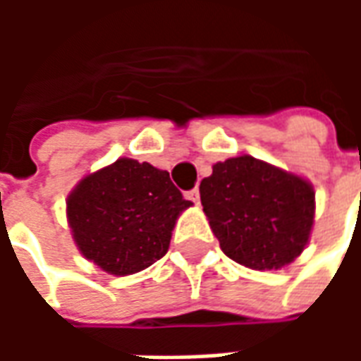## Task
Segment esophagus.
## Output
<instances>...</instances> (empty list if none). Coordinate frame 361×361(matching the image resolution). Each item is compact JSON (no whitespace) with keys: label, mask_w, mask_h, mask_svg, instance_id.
I'll return each instance as SVG.
<instances>
[{"label":"esophagus","mask_w":361,"mask_h":361,"mask_svg":"<svg viewBox=\"0 0 361 361\" xmlns=\"http://www.w3.org/2000/svg\"><path fill=\"white\" fill-rule=\"evenodd\" d=\"M185 199L188 201H193V203H199V199H201V195H199V189H191V191H185Z\"/></svg>","instance_id":"1"}]
</instances>
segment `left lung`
I'll return each instance as SVG.
<instances>
[{
  "instance_id": "obj_1",
  "label": "left lung",
  "mask_w": 361,
  "mask_h": 361,
  "mask_svg": "<svg viewBox=\"0 0 361 361\" xmlns=\"http://www.w3.org/2000/svg\"><path fill=\"white\" fill-rule=\"evenodd\" d=\"M203 211L228 257L255 271L292 263L310 242L311 183L253 157L212 166L199 185Z\"/></svg>"
}]
</instances>
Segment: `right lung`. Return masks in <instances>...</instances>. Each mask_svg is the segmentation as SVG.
Masks as SVG:
<instances>
[{"label":"right lung","instance_id":"1","mask_svg":"<svg viewBox=\"0 0 361 361\" xmlns=\"http://www.w3.org/2000/svg\"><path fill=\"white\" fill-rule=\"evenodd\" d=\"M188 207L166 170L119 158L79 181L67 197V220L85 257L127 276L164 257Z\"/></svg>","mask_w":361,"mask_h":361}]
</instances>
